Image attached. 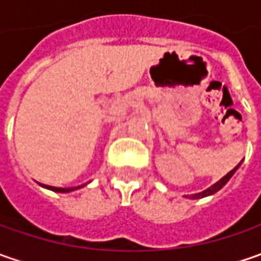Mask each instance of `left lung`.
Here are the masks:
<instances>
[{
    "label": "left lung",
    "instance_id": "1",
    "mask_svg": "<svg viewBox=\"0 0 261 261\" xmlns=\"http://www.w3.org/2000/svg\"><path fill=\"white\" fill-rule=\"evenodd\" d=\"M240 166H241V163H240V164H238L236 168H232V170H231V171H229L228 174L224 175V177H222V178H221L219 181H216L215 185L211 186L209 189H206V190L200 192V193H195V195H192V196H190V199H202V197H206V196L215 195L216 192H219V190H221V189H222V187H224V186H225L226 183L229 181V178H231V177L234 175V173H236L237 170H238V167H240Z\"/></svg>",
    "mask_w": 261,
    "mask_h": 261
}]
</instances>
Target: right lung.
<instances>
[{
  "instance_id": "obj_1",
  "label": "right lung",
  "mask_w": 261,
  "mask_h": 261,
  "mask_svg": "<svg viewBox=\"0 0 261 261\" xmlns=\"http://www.w3.org/2000/svg\"><path fill=\"white\" fill-rule=\"evenodd\" d=\"M42 187H46V189H49V190H54V192H59V193H68V192H72V190H76V189H81V187H84L86 185L83 186H76V187H52V186H46V185H40Z\"/></svg>"
}]
</instances>
